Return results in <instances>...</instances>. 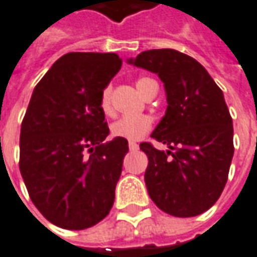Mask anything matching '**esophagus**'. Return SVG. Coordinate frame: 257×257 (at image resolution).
<instances>
[{
    "label": "esophagus",
    "mask_w": 257,
    "mask_h": 257,
    "mask_svg": "<svg viewBox=\"0 0 257 257\" xmlns=\"http://www.w3.org/2000/svg\"><path fill=\"white\" fill-rule=\"evenodd\" d=\"M128 149H130V151H134V150L139 149V144H137L136 141H130V143H128Z\"/></svg>",
    "instance_id": "obj_1"
}]
</instances>
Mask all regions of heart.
<instances>
[{
	"instance_id": "1",
	"label": "heart",
	"mask_w": 257,
	"mask_h": 257,
	"mask_svg": "<svg viewBox=\"0 0 257 257\" xmlns=\"http://www.w3.org/2000/svg\"><path fill=\"white\" fill-rule=\"evenodd\" d=\"M149 77H140L136 86L143 94L144 86L149 82ZM101 111L106 116L113 114V106H111V89L104 87L100 94V101H99ZM153 127V118L147 114H139V116H124L116 120L111 124V136L117 139H124V140H140L144 137Z\"/></svg>"
}]
</instances>
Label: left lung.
<instances>
[{"label": "left lung", "instance_id": "8db88e82", "mask_svg": "<svg viewBox=\"0 0 257 257\" xmlns=\"http://www.w3.org/2000/svg\"><path fill=\"white\" fill-rule=\"evenodd\" d=\"M128 63L157 73L167 93L165 116L151 137L170 150L140 144L150 198L173 216L201 215L221 197L235 150L223 93L199 62L175 49L146 51Z\"/></svg>", "mask_w": 257, "mask_h": 257}]
</instances>
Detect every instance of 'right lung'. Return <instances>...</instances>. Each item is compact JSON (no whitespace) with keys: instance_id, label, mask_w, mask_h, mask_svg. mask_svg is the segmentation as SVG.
Wrapping results in <instances>:
<instances>
[{"instance_id":"add662e5","label":"right lung","mask_w":257,"mask_h":257,"mask_svg":"<svg viewBox=\"0 0 257 257\" xmlns=\"http://www.w3.org/2000/svg\"><path fill=\"white\" fill-rule=\"evenodd\" d=\"M120 68L117 53H66L29 100L20 171L38 211L59 228H90L113 206L128 143L117 137L103 143L110 132L99 101Z\"/></svg>"}]
</instances>
